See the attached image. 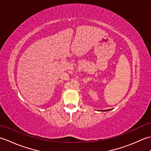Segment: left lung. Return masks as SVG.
Segmentation results:
<instances>
[{
	"label": "left lung",
	"mask_w": 151,
	"mask_h": 151,
	"mask_svg": "<svg viewBox=\"0 0 151 151\" xmlns=\"http://www.w3.org/2000/svg\"><path fill=\"white\" fill-rule=\"evenodd\" d=\"M109 110H111V109H110V110H102L101 111H109Z\"/></svg>",
	"instance_id": "1"
}]
</instances>
